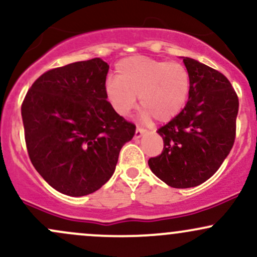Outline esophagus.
I'll return each mask as SVG.
<instances>
[{
  "instance_id": "esophagus-1",
  "label": "esophagus",
  "mask_w": 257,
  "mask_h": 257,
  "mask_svg": "<svg viewBox=\"0 0 257 257\" xmlns=\"http://www.w3.org/2000/svg\"><path fill=\"white\" fill-rule=\"evenodd\" d=\"M145 132H146V129L140 128V126H138L137 131H135V138H140L144 133H145Z\"/></svg>"
}]
</instances>
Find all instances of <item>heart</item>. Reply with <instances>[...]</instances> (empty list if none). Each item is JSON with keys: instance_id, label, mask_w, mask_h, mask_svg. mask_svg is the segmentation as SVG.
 I'll list each match as a JSON object with an SVG mask.
<instances>
[{"instance_id": "1", "label": "heart", "mask_w": 257, "mask_h": 257, "mask_svg": "<svg viewBox=\"0 0 257 257\" xmlns=\"http://www.w3.org/2000/svg\"><path fill=\"white\" fill-rule=\"evenodd\" d=\"M190 86V74L183 64L139 56L118 62L117 79L106 83V96L122 115L133 111L139 96L144 119L152 115L168 122L184 107Z\"/></svg>"}]
</instances>
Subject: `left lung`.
Returning <instances> with one entry per match:
<instances>
[{
  "mask_svg": "<svg viewBox=\"0 0 257 257\" xmlns=\"http://www.w3.org/2000/svg\"><path fill=\"white\" fill-rule=\"evenodd\" d=\"M183 62L191 79L189 100L157 129L163 150L149 160L172 188L196 187L216 173L234 145L239 109L238 95L221 72L188 57Z\"/></svg>",
  "mask_w": 257,
  "mask_h": 257,
  "instance_id": "1",
  "label": "left lung"
}]
</instances>
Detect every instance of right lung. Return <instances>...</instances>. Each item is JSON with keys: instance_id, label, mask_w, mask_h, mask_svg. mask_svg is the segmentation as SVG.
Here are the masks:
<instances>
[{"instance_id": "add662e5", "label": "right lung", "mask_w": 257, "mask_h": 257, "mask_svg": "<svg viewBox=\"0 0 257 257\" xmlns=\"http://www.w3.org/2000/svg\"><path fill=\"white\" fill-rule=\"evenodd\" d=\"M109 66L100 58L45 72L22 103L29 159L47 183L83 196L112 177L135 124L114 111L106 96Z\"/></svg>"}]
</instances>
